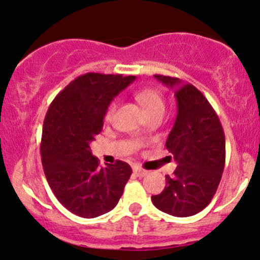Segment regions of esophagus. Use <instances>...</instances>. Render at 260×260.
Instances as JSON below:
<instances>
[{"label": "esophagus", "mask_w": 260, "mask_h": 260, "mask_svg": "<svg viewBox=\"0 0 260 260\" xmlns=\"http://www.w3.org/2000/svg\"><path fill=\"white\" fill-rule=\"evenodd\" d=\"M134 173H135L136 175L139 176V178H143V176H146L148 174L147 170L142 169L141 167H135V168H134Z\"/></svg>", "instance_id": "1"}]
</instances>
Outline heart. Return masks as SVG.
Listing matches in <instances>:
<instances>
[{"label":"heart","instance_id":"1","mask_svg":"<svg viewBox=\"0 0 260 260\" xmlns=\"http://www.w3.org/2000/svg\"><path fill=\"white\" fill-rule=\"evenodd\" d=\"M136 100L139 101L140 105H141L145 111L147 112L148 115L157 114V113H161L164 114L166 111V102H164V97L159 90L157 88H142V90L137 91L135 93ZM118 107V101L114 100L109 103V106L107 107V111L105 114L106 120H111L114 115L115 111H117Z\"/></svg>","mask_w":260,"mask_h":260}]
</instances>
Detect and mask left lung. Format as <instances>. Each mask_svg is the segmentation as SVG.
Here are the masks:
<instances>
[{
    "instance_id": "left-lung-1",
    "label": "left lung",
    "mask_w": 260,
    "mask_h": 260,
    "mask_svg": "<svg viewBox=\"0 0 260 260\" xmlns=\"http://www.w3.org/2000/svg\"><path fill=\"white\" fill-rule=\"evenodd\" d=\"M175 92L178 115L166 147L178 163L174 175L166 176L161 193L152 196L158 209L185 218L210 203L225 167V135L208 100L191 84L178 78L154 75Z\"/></svg>"
}]
</instances>
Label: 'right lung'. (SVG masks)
Masks as SVG:
<instances>
[{
  "mask_svg": "<svg viewBox=\"0 0 260 260\" xmlns=\"http://www.w3.org/2000/svg\"><path fill=\"white\" fill-rule=\"evenodd\" d=\"M136 79L86 73L52 101L44 120L41 160L52 192L73 214L96 218L117 206L131 167L117 160L100 166L90 143L103 129L107 107Z\"/></svg>",
  "mask_w": 260,
  "mask_h": 260,
  "instance_id": "right-lung-1",
  "label": "right lung"
}]
</instances>
